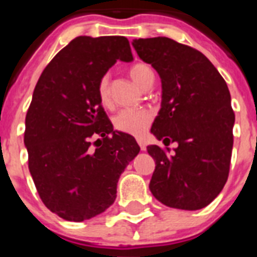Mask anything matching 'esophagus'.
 I'll return each mask as SVG.
<instances>
[{"label": "esophagus", "mask_w": 257, "mask_h": 257, "mask_svg": "<svg viewBox=\"0 0 257 257\" xmlns=\"http://www.w3.org/2000/svg\"><path fill=\"white\" fill-rule=\"evenodd\" d=\"M137 143H139V145H140L141 151H145V149H147V144H145V141L143 140V139H139Z\"/></svg>", "instance_id": "34e87169"}]
</instances>
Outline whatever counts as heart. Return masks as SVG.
Returning a JSON list of instances; mask_svg holds the SVG:
<instances>
[{
	"instance_id": "heart-1",
	"label": "heart",
	"mask_w": 257,
	"mask_h": 257,
	"mask_svg": "<svg viewBox=\"0 0 257 257\" xmlns=\"http://www.w3.org/2000/svg\"><path fill=\"white\" fill-rule=\"evenodd\" d=\"M129 74L133 81L143 89H149L155 82V73L147 64L139 62L129 69ZM97 93L100 102L104 106L110 105V86H109V77H101L97 86ZM152 121V114L144 109H122L117 113L113 118V125L117 131L129 133L133 136H141L148 129Z\"/></svg>"
}]
</instances>
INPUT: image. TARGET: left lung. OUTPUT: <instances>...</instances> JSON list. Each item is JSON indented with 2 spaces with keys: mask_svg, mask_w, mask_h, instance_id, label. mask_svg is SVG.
Returning <instances> with one entry per match:
<instances>
[{
  "mask_svg": "<svg viewBox=\"0 0 257 257\" xmlns=\"http://www.w3.org/2000/svg\"><path fill=\"white\" fill-rule=\"evenodd\" d=\"M132 45L161 80V108L151 133L164 144L177 143L172 156L147 147L156 161L149 189L167 207L201 209L217 197L229 172L235 113L227 84L191 46L168 37L139 38Z\"/></svg>",
  "mask_w": 257,
  "mask_h": 257,
  "instance_id": "left-lung-1",
  "label": "left lung"
}]
</instances>
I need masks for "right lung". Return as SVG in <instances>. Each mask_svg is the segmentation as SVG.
<instances>
[{"instance_id":"1","label":"right lung","mask_w":257,"mask_h":257,"mask_svg":"<svg viewBox=\"0 0 257 257\" xmlns=\"http://www.w3.org/2000/svg\"><path fill=\"white\" fill-rule=\"evenodd\" d=\"M118 60L133 61L128 38L76 37L44 69L26 113L34 185L46 208L68 221L106 211L121 173L140 152L135 137L113 129L97 93Z\"/></svg>"}]
</instances>
